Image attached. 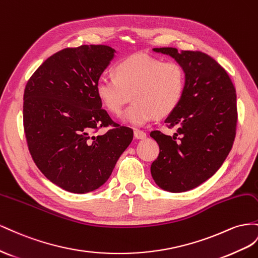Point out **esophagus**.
<instances>
[{
  "mask_svg": "<svg viewBox=\"0 0 258 258\" xmlns=\"http://www.w3.org/2000/svg\"><path fill=\"white\" fill-rule=\"evenodd\" d=\"M134 137L136 139H144L147 137L146 132L142 131V130H134Z\"/></svg>",
  "mask_w": 258,
  "mask_h": 258,
  "instance_id": "34e87169",
  "label": "esophagus"
}]
</instances>
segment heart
Instances as JSON below:
<instances>
[{
    "label": "heart",
    "instance_id": "obj_1",
    "mask_svg": "<svg viewBox=\"0 0 258 258\" xmlns=\"http://www.w3.org/2000/svg\"><path fill=\"white\" fill-rule=\"evenodd\" d=\"M114 78L100 77L96 93L110 112L120 114L131 98L123 121L141 126L154 116H166L177 108L186 85V73L176 61L138 53L114 67Z\"/></svg>",
    "mask_w": 258,
    "mask_h": 258
}]
</instances>
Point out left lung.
<instances>
[{
    "instance_id": "left-lung-1",
    "label": "left lung",
    "mask_w": 258,
    "mask_h": 258,
    "mask_svg": "<svg viewBox=\"0 0 258 258\" xmlns=\"http://www.w3.org/2000/svg\"><path fill=\"white\" fill-rule=\"evenodd\" d=\"M173 57L186 73L182 98L166 117L168 136L152 131L160 152L151 164L157 185L170 192L200 186L214 175L229 154L237 130V95L226 70L208 54L173 47L153 48Z\"/></svg>"
}]
</instances>
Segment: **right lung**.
Segmentation results:
<instances>
[{"mask_svg":"<svg viewBox=\"0 0 258 258\" xmlns=\"http://www.w3.org/2000/svg\"><path fill=\"white\" fill-rule=\"evenodd\" d=\"M107 45L57 51L28 80L24 130L35 165L58 187L73 194L99 188L133 139L102 107L96 82L114 56ZM105 135L95 136L101 127Z\"/></svg>","mask_w":258,"mask_h":258,"instance_id":"1","label":"right lung"}]
</instances>
